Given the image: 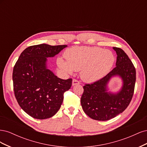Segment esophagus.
<instances>
[{
	"instance_id": "esophagus-1",
	"label": "esophagus",
	"mask_w": 147,
	"mask_h": 147,
	"mask_svg": "<svg viewBox=\"0 0 147 147\" xmlns=\"http://www.w3.org/2000/svg\"><path fill=\"white\" fill-rule=\"evenodd\" d=\"M80 83V82L78 81L76 79H74L72 80V86H74V85H77V84H79Z\"/></svg>"
}]
</instances>
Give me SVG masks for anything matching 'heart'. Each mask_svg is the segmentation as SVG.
I'll list each match as a JSON object with an SVG mask.
<instances>
[{"label":"heart","mask_w":147,"mask_h":147,"mask_svg":"<svg viewBox=\"0 0 147 147\" xmlns=\"http://www.w3.org/2000/svg\"><path fill=\"white\" fill-rule=\"evenodd\" d=\"M64 56L67 61L57 59L59 67L69 74L80 70L81 78L88 83L105 77L115 61L110 50L95 47H74L65 51Z\"/></svg>","instance_id":"heart-1"}]
</instances>
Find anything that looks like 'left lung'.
<instances>
[{
	"label": "left lung",
	"instance_id": "obj_1",
	"mask_svg": "<svg viewBox=\"0 0 147 147\" xmlns=\"http://www.w3.org/2000/svg\"><path fill=\"white\" fill-rule=\"evenodd\" d=\"M117 55L116 67L104 77L83 86L82 109L88 117L107 121L122 113L130 104L134 91L136 72L134 65L122 49L113 47ZM122 78L123 85L117 93L108 92L107 84L113 76Z\"/></svg>",
	"mask_w": 147,
	"mask_h": 147
}]
</instances>
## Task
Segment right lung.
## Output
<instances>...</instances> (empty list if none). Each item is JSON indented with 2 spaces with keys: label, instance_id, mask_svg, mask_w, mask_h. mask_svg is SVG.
Here are the masks:
<instances>
[{
  "label": "right lung",
  "instance_id": "obj_1",
  "mask_svg": "<svg viewBox=\"0 0 147 147\" xmlns=\"http://www.w3.org/2000/svg\"><path fill=\"white\" fill-rule=\"evenodd\" d=\"M67 46L47 44L28 47L21 53L13 71V90L18 103L35 119L51 118L57 112L72 78L63 80L47 68V57H54Z\"/></svg>",
  "mask_w": 147,
  "mask_h": 147
}]
</instances>
